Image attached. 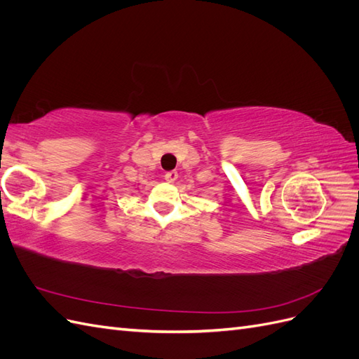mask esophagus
I'll list each match as a JSON object with an SVG mask.
<instances>
[{
  "mask_svg": "<svg viewBox=\"0 0 359 359\" xmlns=\"http://www.w3.org/2000/svg\"><path fill=\"white\" fill-rule=\"evenodd\" d=\"M165 180L168 182H175L178 180V172L177 170H169L165 173Z\"/></svg>",
  "mask_w": 359,
  "mask_h": 359,
  "instance_id": "esophagus-1",
  "label": "esophagus"
}]
</instances>
